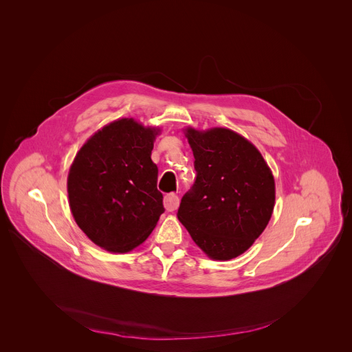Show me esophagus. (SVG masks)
<instances>
[{"label": "esophagus", "instance_id": "esophagus-1", "mask_svg": "<svg viewBox=\"0 0 352 352\" xmlns=\"http://www.w3.org/2000/svg\"><path fill=\"white\" fill-rule=\"evenodd\" d=\"M179 203H180V199H179V197H177L176 194H168V195H165V198H164V206H165L166 211H175V210H177Z\"/></svg>", "mask_w": 352, "mask_h": 352}]
</instances>
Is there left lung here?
I'll use <instances>...</instances> for the list:
<instances>
[{"label":"left lung","instance_id":"1","mask_svg":"<svg viewBox=\"0 0 352 352\" xmlns=\"http://www.w3.org/2000/svg\"><path fill=\"white\" fill-rule=\"evenodd\" d=\"M197 179L177 210L195 244L215 260L247 251L274 210L275 183L263 155L228 129L187 130Z\"/></svg>","mask_w":352,"mask_h":352}]
</instances>
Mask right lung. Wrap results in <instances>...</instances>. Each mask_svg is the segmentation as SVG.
<instances>
[{
  "label": "right lung",
  "instance_id": "obj_1",
  "mask_svg": "<svg viewBox=\"0 0 352 352\" xmlns=\"http://www.w3.org/2000/svg\"><path fill=\"white\" fill-rule=\"evenodd\" d=\"M155 129L133 119L102 127L77 153L67 177L70 210L101 248L129 252L142 244L165 211L151 161Z\"/></svg>",
  "mask_w": 352,
  "mask_h": 352
}]
</instances>
